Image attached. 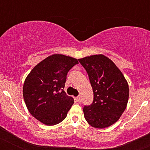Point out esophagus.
Here are the masks:
<instances>
[{
    "label": "esophagus",
    "mask_w": 150,
    "mask_h": 150,
    "mask_svg": "<svg viewBox=\"0 0 150 150\" xmlns=\"http://www.w3.org/2000/svg\"><path fill=\"white\" fill-rule=\"evenodd\" d=\"M81 96H78L77 97H75V100L77 101V102H81Z\"/></svg>",
    "instance_id": "obj_1"
}]
</instances>
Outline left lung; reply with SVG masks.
I'll use <instances>...</instances> for the list:
<instances>
[{"label": "left lung", "instance_id": "8db88e82", "mask_svg": "<svg viewBox=\"0 0 150 150\" xmlns=\"http://www.w3.org/2000/svg\"><path fill=\"white\" fill-rule=\"evenodd\" d=\"M88 75L93 100L83 107L84 117L91 126L104 128L117 121L128 103L126 80L111 59L102 54L78 59Z\"/></svg>", "mask_w": 150, "mask_h": 150}]
</instances>
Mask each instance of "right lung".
Returning a JSON list of instances; mask_svg holds the SVG:
<instances>
[{"label":"right lung","mask_w":150,"mask_h":150,"mask_svg":"<svg viewBox=\"0 0 150 150\" xmlns=\"http://www.w3.org/2000/svg\"><path fill=\"white\" fill-rule=\"evenodd\" d=\"M76 59L54 54L35 67L25 79L23 96L30 114L47 125L59 123L74 103L64 91L67 75Z\"/></svg>","instance_id":"obj_1"}]
</instances>
